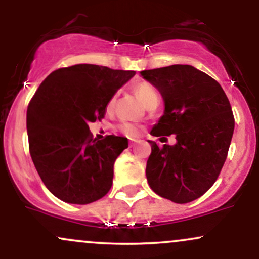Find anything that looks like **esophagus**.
I'll return each mask as SVG.
<instances>
[{"label": "esophagus", "instance_id": "esophagus-1", "mask_svg": "<svg viewBox=\"0 0 259 259\" xmlns=\"http://www.w3.org/2000/svg\"><path fill=\"white\" fill-rule=\"evenodd\" d=\"M135 144H136V141H130V144H129V146H130V147H133V146H135Z\"/></svg>", "mask_w": 259, "mask_h": 259}]
</instances>
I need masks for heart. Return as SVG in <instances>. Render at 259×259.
Segmentation results:
<instances>
[{
  "label": "heart",
  "instance_id": "b5f03b06",
  "mask_svg": "<svg viewBox=\"0 0 259 259\" xmlns=\"http://www.w3.org/2000/svg\"><path fill=\"white\" fill-rule=\"evenodd\" d=\"M135 92L138 94L140 100L144 102V105L146 107L150 106L151 103L158 102L159 101L158 91H157L152 85L148 84V82H139V84L135 86ZM113 103H114V97L109 101V107L113 106ZM120 130L124 134H126L127 136H136L139 134V127L130 123L121 124Z\"/></svg>",
  "mask_w": 259,
  "mask_h": 259
}]
</instances>
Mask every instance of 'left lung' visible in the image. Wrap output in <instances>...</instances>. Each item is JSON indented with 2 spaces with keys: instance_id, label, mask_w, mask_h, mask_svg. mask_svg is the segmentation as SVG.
<instances>
[{
  "instance_id": "obj_1",
  "label": "left lung",
  "mask_w": 259,
  "mask_h": 259,
  "mask_svg": "<svg viewBox=\"0 0 259 259\" xmlns=\"http://www.w3.org/2000/svg\"><path fill=\"white\" fill-rule=\"evenodd\" d=\"M162 95L164 113L153 136L174 134L177 144L154 141L146 165L151 189L175 203H187L210 189L221 173L234 134L230 102L222 86L189 64L142 70ZM163 139V138H162Z\"/></svg>"
}]
</instances>
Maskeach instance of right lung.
Masks as SVG:
<instances>
[{
  "label": "right lung",
  "mask_w": 259,
  "mask_h": 259,
  "mask_svg": "<svg viewBox=\"0 0 259 259\" xmlns=\"http://www.w3.org/2000/svg\"><path fill=\"white\" fill-rule=\"evenodd\" d=\"M134 75L75 64L55 70L38 86L26 111L29 151L45 186L59 200L88 204L111 189L113 165L127 139H94L89 123L105 117L109 101Z\"/></svg>",
  "instance_id": "add662e5"
}]
</instances>
